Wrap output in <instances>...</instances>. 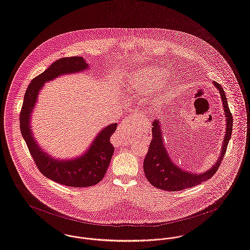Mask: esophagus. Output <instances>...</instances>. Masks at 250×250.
<instances>
[{
    "mask_svg": "<svg viewBox=\"0 0 250 250\" xmlns=\"http://www.w3.org/2000/svg\"><path fill=\"white\" fill-rule=\"evenodd\" d=\"M139 116H140V115L134 113V114H132L131 116H129L128 118H126L125 120L123 121L120 125H119L118 132H117V133H118V136H119L120 138H122V140H127V134H128L127 132H128L130 128H131L132 124H134V122L137 121V118H138Z\"/></svg>",
    "mask_w": 250,
    "mask_h": 250,
    "instance_id": "1",
    "label": "esophagus"
}]
</instances>
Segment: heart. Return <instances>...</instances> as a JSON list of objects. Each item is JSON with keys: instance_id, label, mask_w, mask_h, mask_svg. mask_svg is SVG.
Wrapping results in <instances>:
<instances>
[{"instance_id": "obj_1", "label": "heart", "mask_w": 250, "mask_h": 250, "mask_svg": "<svg viewBox=\"0 0 250 250\" xmlns=\"http://www.w3.org/2000/svg\"><path fill=\"white\" fill-rule=\"evenodd\" d=\"M167 77V72L160 67H151L140 72L134 78L132 87L141 92H146L159 86Z\"/></svg>"}]
</instances>
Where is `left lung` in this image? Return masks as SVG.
Segmentation results:
<instances>
[{
	"instance_id": "8db88e82",
	"label": "left lung",
	"mask_w": 250,
	"mask_h": 250,
	"mask_svg": "<svg viewBox=\"0 0 250 250\" xmlns=\"http://www.w3.org/2000/svg\"><path fill=\"white\" fill-rule=\"evenodd\" d=\"M213 83L216 88L220 91L227 122L226 134L223 140V145L219 159L211 167V169L199 175L191 172L189 173L181 169L180 167H178L170 160L169 155L167 154L166 147L164 146L159 122L158 120H154L152 122V139L150 141L148 152L143 162V170L148 181L155 188L168 191H177L191 188L203 181H207L211 179L215 175L217 170L219 169L221 161L227 150L228 143L230 141L233 119L223 88L217 82H213Z\"/></svg>"
}]
</instances>
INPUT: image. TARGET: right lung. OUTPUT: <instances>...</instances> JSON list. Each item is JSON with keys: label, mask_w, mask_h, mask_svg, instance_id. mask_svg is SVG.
<instances>
[{"label": "right lung", "mask_w": 250, "mask_h": 250, "mask_svg": "<svg viewBox=\"0 0 250 250\" xmlns=\"http://www.w3.org/2000/svg\"><path fill=\"white\" fill-rule=\"evenodd\" d=\"M87 68V63L82 57L62 58L55 61L47 70L30 82L20 111V131L36 167L46 178L69 187H90L104 178L114 151L110 139L116 130L117 124H111L101 130L83 155L73 160H55L42 151L33 139L30 127V113L45 82L65 73L78 72Z\"/></svg>", "instance_id": "1"}]
</instances>
